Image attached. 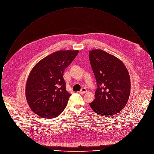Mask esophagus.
Wrapping results in <instances>:
<instances>
[{"instance_id":"1","label":"esophagus","mask_w":154,"mask_h":154,"mask_svg":"<svg viewBox=\"0 0 154 154\" xmlns=\"http://www.w3.org/2000/svg\"><path fill=\"white\" fill-rule=\"evenodd\" d=\"M87 92V90L85 88H82L80 91H79V93L81 94H85L86 92Z\"/></svg>"}]
</instances>
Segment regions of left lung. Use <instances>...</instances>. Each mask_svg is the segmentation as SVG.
<instances>
[{"label":"left lung","instance_id":"left-lung-1","mask_svg":"<svg viewBox=\"0 0 154 154\" xmlns=\"http://www.w3.org/2000/svg\"><path fill=\"white\" fill-rule=\"evenodd\" d=\"M89 58L97 88L89 105L96 114L112 116L124 108L131 92L129 72L123 62L102 50L89 51Z\"/></svg>","mask_w":154,"mask_h":154}]
</instances>
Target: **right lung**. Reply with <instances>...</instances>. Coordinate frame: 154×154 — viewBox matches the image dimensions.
Here are the masks:
<instances>
[{
	"label": "right lung",
	"mask_w": 154,
	"mask_h": 154,
	"mask_svg": "<svg viewBox=\"0 0 154 154\" xmlns=\"http://www.w3.org/2000/svg\"><path fill=\"white\" fill-rule=\"evenodd\" d=\"M78 50L55 52L39 61L28 78L25 94L30 109L43 118H54L65 109L70 96L63 72Z\"/></svg>",
	"instance_id": "obj_1"
}]
</instances>
